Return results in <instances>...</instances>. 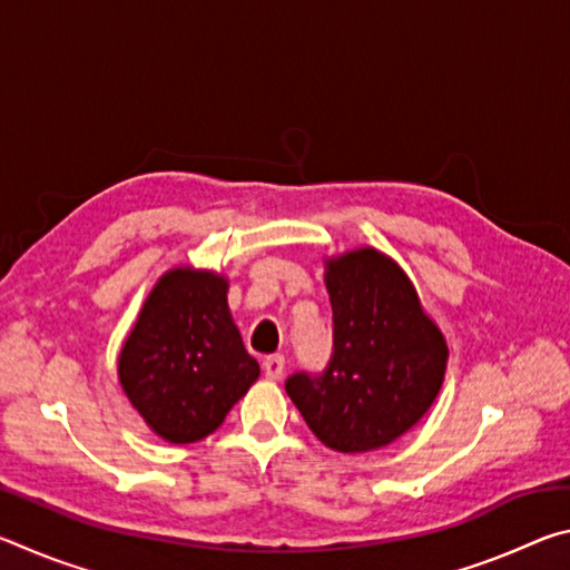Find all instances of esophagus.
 <instances>
[{
  "label": "esophagus",
  "mask_w": 570,
  "mask_h": 570,
  "mask_svg": "<svg viewBox=\"0 0 570 570\" xmlns=\"http://www.w3.org/2000/svg\"><path fill=\"white\" fill-rule=\"evenodd\" d=\"M284 366H286V362H284V356H266L264 360V374L268 380H282L284 377Z\"/></svg>",
  "instance_id": "34e87169"
}]
</instances>
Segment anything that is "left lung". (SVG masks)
Wrapping results in <instances>:
<instances>
[{
	"instance_id": "1",
	"label": "left lung",
	"mask_w": 570,
	"mask_h": 570,
	"mask_svg": "<svg viewBox=\"0 0 570 570\" xmlns=\"http://www.w3.org/2000/svg\"><path fill=\"white\" fill-rule=\"evenodd\" d=\"M334 346L322 374L296 372L286 394L336 452L390 445L422 420L445 380L448 344L407 274L377 248L326 262Z\"/></svg>"
}]
</instances>
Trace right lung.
I'll list each match as a JSON object with an SVG mask.
<instances>
[{
	"instance_id": "1",
	"label": "right lung",
	"mask_w": 570,
	"mask_h": 570,
	"mask_svg": "<svg viewBox=\"0 0 570 570\" xmlns=\"http://www.w3.org/2000/svg\"><path fill=\"white\" fill-rule=\"evenodd\" d=\"M228 282L190 266L153 286L118 356V377L158 438L188 445L224 424L258 380L228 312Z\"/></svg>"
}]
</instances>
